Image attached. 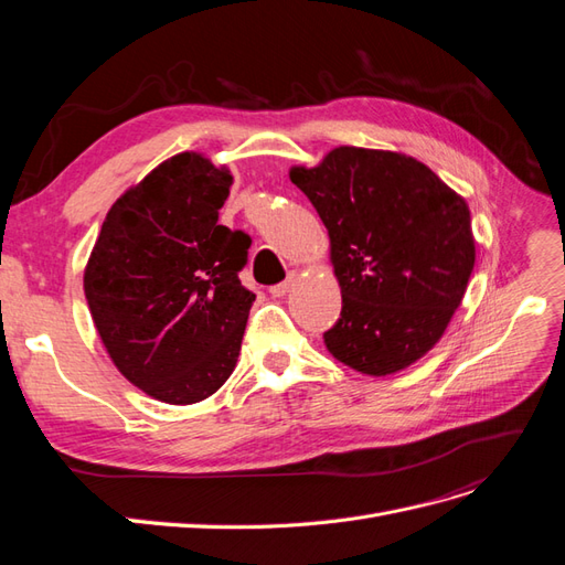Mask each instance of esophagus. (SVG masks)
Masks as SVG:
<instances>
[{
  "instance_id": "obj_1",
  "label": "esophagus",
  "mask_w": 565,
  "mask_h": 565,
  "mask_svg": "<svg viewBox=\"0 0 565 565\" xmlns=\"http://www.w3.org/2000/svg\"><path fill=\"white\" fill-rule=\"evenodd\" d=\"M295 282H297V273H289V276H287V280L278 282V285H273V287L268 289V292H270L273 297H285V295L289 292V289H292V287H295Z\"/></svg>"
}]
</instances>
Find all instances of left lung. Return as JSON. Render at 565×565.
Wrapping results in <instances>:
<instances>
[{
  "label": "left lung",
  "instance_id": "1",
  "mask_svg": "<svg viewBox=\"0 0 565 565\" xmlns=\"http://www.w3.org/2000/svg\"><path fill=\"white\" fill-rule=\"evenodd\" d=\"M289 179L330 235L341 316L324 347L384 377L431 351L467 292L476 262L465 198L419 160L339 146Z\"/></svg>",
  "mask_w": 565,
  "mask_h": 565
}]
</instances>
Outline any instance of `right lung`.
<instances>
[{"instance_id": "obj_1", "label": "right lung", "mask_w": 565, "mask_h": 565, "mask_svg": "<svg viewBox=\"0 0 565 565\" xmlns=\"http://www.w3.org/2000/svg\"><path fill=\"white\" fill-rule=\"evenodd\" d=\"M233 177L179 152L119 195L84 268L115 367L172 405L210 398L235 370L254 295L237 273L249 235L218 224Z\"/></svg>"}]
</instances>
